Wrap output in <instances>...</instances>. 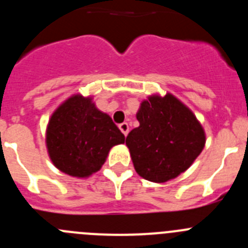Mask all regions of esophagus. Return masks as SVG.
I'll return each instance as SVG.
<instances>
[{
	"label": "esophagus",
	"mask_w": 248,
	"mask_h": 248,
	"mask_svg": "<svg viewBox=\"0 0 248 248\" xmlns=\"http://www.w3.org/2000/svg\"><path fill=\"white\" fill-rule=\"evenodd\" d=\"M119 128H120V131H121L122 133H124V136L127 137V134H128V132H129V126H128V124H127V122H124V124H120Z\"/></svg>",
	"instance_id": "1"
}]
</instances>
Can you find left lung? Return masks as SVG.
Returning <instances> with one entry per match:
<instances>
[{
  "mask_svg": "<svg viewBox=\"0 0 248 248\" xmlns=\"http://www.w3.org/2000/svg\"><path fill=\"white\" fill-rule=\"evenodd\" d=\"M139 127L126 138L136 171L163 184L186 171L201 155L206 136L191 109L174 94H151L140 103Z\"/></svg>",
  "mask_w": 248,
  "mask_h": 248,
  "instance_id": "8db88e82",
  "label": "left lung"
}]
</instances>
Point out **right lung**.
<instances>
[{"instance_id":"add662e5","label":"right lung","mask_w":248,"mask_h":248,"mask_svg":"<svg viewBox=\"0 0 248 248\" xmlns=\"http://www.w3.org/2000/svg\"><path fill=\"white\" fill-rule=\"evenodd\" d=\"M92 99V96L73 94L57 107L46 126V144L52 164L78 179L98 171L110 149L124 142L111 117Z\"/></svg>"}]
</instances>
